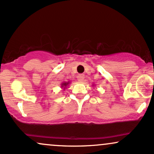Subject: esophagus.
I'll return each mask as SVG.
<instances>
[{
  "instance_id": "obj_1",
  "label": "esophagus",
  "mask_w": 154,
  "mask_h": 154,
  "mask_svg": "<svg viewBox=\"0 0 154 154\" xmlns=\"http://www.w3.org/2000/svg\"><path fill=\"white\" fill-rule=\"evenodd\" d=\"M84 79H85V75H82V74H81V75H79L77 76V80H78V82H82L83 81H84Z\"/></svg>"
}]
</instances>
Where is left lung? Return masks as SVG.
<instances>
[{
    "label": "left lung",
    "mask_w": 154,
    "mask_h": 154,
    "mask_svg": "<svg viewBox=\"0 0 154 154\" xmlns=\"http://www.w3.org/2000/svg\"><path fill=\"white\" fill-rule=\"evenodd\" d=\"M93 85H92V86H93Z\"/></svg>",
    "instance_id": "obj_1"
}]
</instances>
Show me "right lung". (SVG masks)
<instances>
[{
	"label": "right lung",
	"instance_id": "right-lung-1",
	"mask_svg": "<svg viewBox=\"0 0 154 154\" xmlns=\"http://www.w3.org/2000/svg\"><path fill=\"white\" fill-rule=\"evenodd\" d=\"M70 84V82H64L61 84V88H62L63 90H65L66 87L68 86Z\"/></svg>",
	"mask_w": 154,
	"mask_h": 154
}]
</instances>
